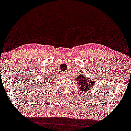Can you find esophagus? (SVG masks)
Here are the masks:
<instances>
[{"label":"esophagus","instance_id":"esophagus-1","mask_svg":"<svg viewBox=\"0 0 131 131\" xmlns=\"http://www.w3.org/2000/svg\"><path fill=\"white\" fill-rule=\"evenodd\" d=\"M62 75L63 76H65L66 75V71H63V72H62Z\"/></svg>","mask_w":131,"mask_h":131}]
</instances>
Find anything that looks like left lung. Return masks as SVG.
Segmentation results:
<instances>
[{"label":"left lung","mask_w":131,"mask_h":131,"mask_svg":"<svg viewBox=\"0 0 131 131\" xmlns=\"http://www.w3.org/2000/svg\"><path fill=\"white\" fill-rule=\"evenodd\" d=\"M78 85H79V91L82 93L83 92H89L91 88L93 85L95 84L96 80L91 79L88 77H86L84 74L80 73L75 78Z\"/></svg>","instance_id":"8db88e82"}]
</instances>
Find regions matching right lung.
Wrapping results in <instances>:
<instances>
[{"instance_id": "right-lung-1", "label": "right lung", "mask_w": 131, "mask_h": 131, "mask_svg": "<svg viewBox=\"0 0 131 131\" xmlns=\"http://www.w3.org/2000/svg\"><path fill=\"white\" fill-rule=\"evenodd\" d=\"M48 76H50V75H48ZM49 78H50V77H47V76H46L45 78H44V79H43V80H41V83H40V84H43V85H44V84H47V83L49 82V79H49Z\"/></svg>"}]
</instances>
